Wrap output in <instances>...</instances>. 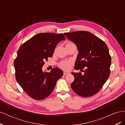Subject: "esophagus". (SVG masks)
Wrapping results in <instances>:
<instances>
[{
    "label": "esophagus",
    "instance_id": "obj_1",
    "mask_svg": "<svg viewBox=\"0 0 125 125\" xmlns=\"http://www.w3.org/2000/svg\"><path fill=\"white\" fill-rule=\"evenodd\" d=\"M69 73H69V72H68V71H64L63 72V74L65 75H66L67 74H68Z\"/></svg>",
    "mask_w": 125,
    "mask_h": 125
}]
</instances>
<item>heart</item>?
Listing matches in <instances>:
<instances>
[{"label": "heart", "instance_id": "1", "mask_svg": "<svg viewBox=\"0 0 125 125\" xmlns=\"http://www.w3.org/2000/svg\"><path fill=\"white\" fill-rule=\"evenodd\" d=\"M68 44H73V43H68L66 45H68ZM70 62L69 61H65V62H62L60 64V66L62 69H68L70 66Z\"/></svg>", "mask_w": 125, "mask_h": 125}]
</instances>
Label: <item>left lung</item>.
Here are the masks:
<instances>
[{
	"instance_id": "1",
	"label": "left lung",
	"mask_w": 125,
	"mask_h": 125,
	"mask_svg": "<svg viewBox=\"0 0 125 125\" xmlns=\"http://www.w3.org/2000/svg\"><path fill=\"white\" fill-rule=\"evenodd\" d=\"M64 35L78 48L74 69H85L84 74L71 73L74 77L71 88L81 96H91L101 90L110 74L111 57L108 48L103 41L88 31L65 33Z\"/></svg>"
}]
</instances>
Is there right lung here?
<instances>
[{"label": "right lung", "instance_id": "right-lung-1", "mask_svg": "<svg viewBox=\"0 0 125 125\" xmlns=\"http://www.w3.org/2000/svg\"><path fill=\"white\" fill-rule=\"evenodd\" d=\"M65 40L62 34L42 33L25 42L19 49L14 62L16 80L27 94L41 100L51 94L63 71L55 67L50 73L44 72L45 60L53 55L59 42ZM46 71V70H45Z\"/></svg>", "mask_w": 125, "mask_h": 125}]
</instances>
